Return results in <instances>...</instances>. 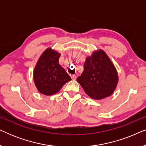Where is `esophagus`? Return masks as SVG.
I'll list each match as a JSON object with an SVG mask.
<instances>
[{
	"label": "esophagus",
	"instance_id": "esophagus-1",
	"mask_svg": "<svg viewBox=\"0 0 146 146\" xmlns=\"http://www.w3.org/2000/svg\"><path fill=\"white\" fill-rule=\"evenodd\" d=\"M70 76H71L72 79L73 80H75L76 79V75H70Z\"/></svg>",
	"mask_w": 146,
	"mask_h": 146
}]
</instances>
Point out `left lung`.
I'll return each mask as SVG.
<instances>
[{
  "label": "left lung",
  "instance_id": "obj_1",
  "mask_svg": "<svg viewBox=\"0 0 146 146\" xmlns=\"http://www.w3.org/2000/svg\"><path fill=\"white\" fill-rule=\"evenodd\" d=\"M118 80L117 70L108 56L97 49L86 57L83 72L76 80L91 98L102 100L112 94Z\"/></svg>",
  "mask_w": 146,
  "mask_h": 146
}]
</instances>
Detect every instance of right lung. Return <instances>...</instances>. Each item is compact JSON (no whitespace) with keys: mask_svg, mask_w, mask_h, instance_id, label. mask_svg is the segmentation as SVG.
Instances as JSON below:
<instances>
[{"mask_svg":"<svg viewBox=\"0 0 146 146\" xmlns=\"http://www.w3.org/2000/svg\"><path fill=\"white\" fill-rule=\"evenodd\" d=\"M60 53L48 48L39 57L33 71V80L42 94L52 96L58 92L71 78L60 65Z\"/></svg>","mask_w":146,"mask_h":146,"instance_id":"obj_1","label":"right lung"}]
</instances>
